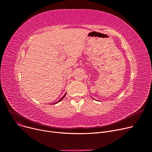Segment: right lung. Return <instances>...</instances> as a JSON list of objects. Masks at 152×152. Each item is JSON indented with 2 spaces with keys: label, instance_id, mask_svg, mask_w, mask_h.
Returning <instances> with one entry per match:
<instances>
[{
  "label": "right lung",
  "instance_id": "add662e5",
  "mask_svg": "<svg viewBox=\"0 0 152 152\" xmlns=\"http://www.w3.org/2000/svg\"><path fill=\"white\" fill-rule=\"evenodd\" d=\"M66 92L65 93V95H63V97H62L61 99H60V100H58V102H55V103H55V104H56V103H57L60 102L61 100H63V99L64 97H65V95H66ZM54 103H53V104H54Z\"/></svg>",
  "mask_w": 152,
  "mask_h": 152
}]
</instances>
